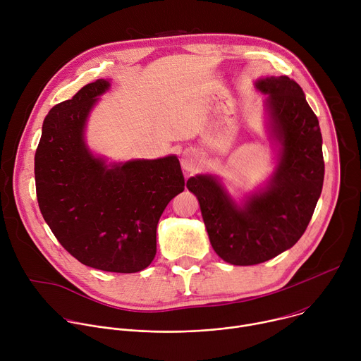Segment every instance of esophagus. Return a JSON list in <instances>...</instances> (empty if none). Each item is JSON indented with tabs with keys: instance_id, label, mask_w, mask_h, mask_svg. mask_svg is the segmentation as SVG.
<instances>
[{
	"instance_id": "esophagus-1",
	"label": "esophagus",
	"mask_w": 361,
	"mask_h": 361,
	"mask_svg": "<svg viewBox=\"0 0 361 361\" xmlns=\"http://www.w3.org/2000/svg\"><path fill=\"white\" fill-rule=\"evenodd\" d=\"M181 167L187 171V173H191V171H195L198 169V159L195 154L190 149L184 151L183 156H181Z\"/></svg>"
}]
</instances>
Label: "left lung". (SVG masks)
Here are the masks:
<instances>
[{"mask_svg": "<svg viewBox=\"0 0 361 361\" xmlns=\"http://www.w3.org/2000/svg\"><path fill=\"white\" fill-rule=\"evenodd\" d=\"M255 87L267 94L270 133L281 145L269 185L238 205L214 176L187 181L214 251L234 266L260 264L291 248L313 217L324 180L322 131L301 87L287 75L260 78Z\"/></svg>", "mask_w": 361, "mask_h": 361, "instance_id": "left-lung-1", "label": "left lung"}]
</instances>
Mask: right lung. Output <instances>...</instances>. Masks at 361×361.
<instances>
[{
  "instance_id": "add662e5",
  "label": "right lung",
  "mask_w": 361,
  "mask_h": 361,
  "mask_svg": "<svg viewBox=\"0 0 361 361\" xmlns=\"http://www.w3.org/2000/svg\"><path fill=\"white\" fill-rule=\"evenodd\" d=\"M107 80L84 85L54 106L42 124L34 174L41 214L60 244L84 266L137 273L157 251V224L184 191L176 156L106 164L90 152L84 127Z\"/></svg>"
}]
</instances>
